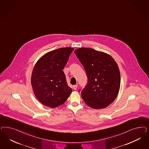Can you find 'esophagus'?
<instances>
[{
	"mask_svg": "<svg viewBox=\"0 0 149 149\" xmlns=\"http://www.w3.org/2000/svg\"><path fill=\"white\" fill-rule=\"evenodd\" d=\"M77 86H78L77 85H74V86H73V89H74V90H76V89H77Z\"/></svg>",
	"mask_w": 149,
	"mask_h": 149,
	"instance_id": "34e87169",
	"label": "esophagus"
}]
</instances>
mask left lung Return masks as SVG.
I'll use <instances>...</instances> for the list:
<instances>
[{"label": "left lung", "mask_w": 149, "mask_h": 149, "mask_svg": "<svg viewBox=\"0 0 149 149\" xmlns=\"http://www.w3.org/2000/svg\"><path fill=\"white\" fill-rule=\"evenodd\" d=\"M74 53L84 66L88 83L81 95L94 109L105 108L116 99L120 88V72L117 63L107 53L93 49H77Z\"/></svg>", "instance_id": "8db88e82"}]
</instances>
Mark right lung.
Here are the masks:
<instances>
[{
  "label": "right lung",
  "instance_id": "right-lung-1",
  "mask_svg": "<svg viewBox=\"0 0 149 149\" xmlns=\"http://www.w3.org/2000/svg\"><path fill=\"white\" fill-rule=\"evenodd\" d=\"M73 49L66 47L49 52L35 64L31 84L34 95L44 105L51 108L61 105L72 93L63 70Z\"/></svg>",
  "mask_w": 149,
  "mask_h": 149
}]
</instances>
